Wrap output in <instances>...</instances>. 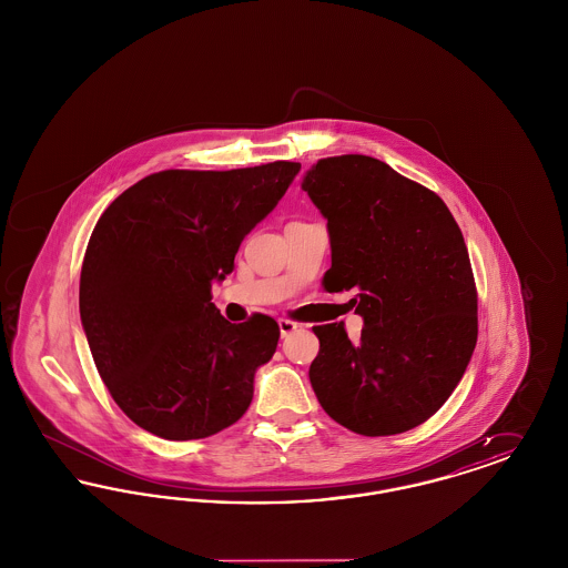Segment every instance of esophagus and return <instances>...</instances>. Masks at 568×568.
I'll return each instance as SVG.
<instances>
[{
	"instance_id": "esophagus-1",
	"label": "esophagus",
	"mask_w": 568,
	"mask_h": 568,
	"mask_svg": "<svg viewBox=\"0 0 568 568\" xmlns=\"http://www.w3.org/2000/svg\"><path fill=\"white\" fill-rule=\"evenodd\" d=\"M278 329H281V336L285 338V336H290L292 332H296L297 324L290 322V320H278Z\"/></svg>"
}]
</instances>
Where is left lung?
<instances>
[{"mask_svg": "<svg viewBox=\"0 0 568 568\" xmlns=\"http://www.w3.org/2000/svg\"><path fill=\"white\" fill-rule=\"evenodd\" d=\"M302 190L327 219L325 292L364 320L315 325L308 378L325 413L364 436L400 434L445 405L477 345V290L458 223L434 191L366 155L315 163Z\"/></svg>", "mask_w": 568, "mask_h": 568, "instance_id": "8db88e82", "label": "left lung"}]
</instances>
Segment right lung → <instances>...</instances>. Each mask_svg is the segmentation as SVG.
Returning a JSON list of instances; mask_svg holds the SVG:
<instances>
[{"label": "right lung", "mask_w": 568, "mask_h": 568, "mask_svg": "<svg viewBox=\"0 0 568 568\" xmlns=\"http://www.w3.org/2000/svg\"><path fill=\"white\" fill-rule=\"evenodd\" d=\"M297 172L294 162L163 170L100 216L82 262V329L110 396L146 433L206 438L251 405L278 325L266 315L230 324L211 290Z\"/></svg>", "instance_id": "add662e5"}]
</instances>
